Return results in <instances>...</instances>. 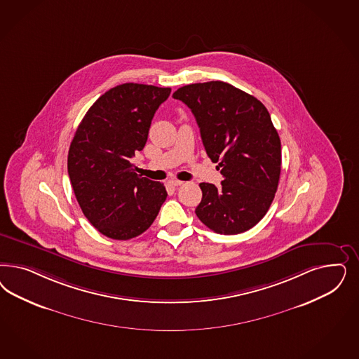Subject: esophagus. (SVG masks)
<instances>
[{
    "mask_svg": "<svg viewBox=\"0 0 359 359\" xmlns=\"http://www.w3.org/2000/svg\"><path fill=\"white\" fill-rule=\"evenodd\" d=\"M169 182H170V185H172V186L184 185V182H182V181H180V180H170V181H169Z\"/></svg>",
    "mask_w": 359,
    "mask_h": 359,
    "instance_id": "obj_1",
    "label": "esophagus"
}]
</instances>
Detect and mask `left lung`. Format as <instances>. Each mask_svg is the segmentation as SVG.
Returning <instances> with one entry per match:
<instances>
[{
	"instance_id": "8db88e82",
	"label": "left lung",
	"mask_w": 359,
	"mask_h": 359,
	"mask_svg": "<svg viewBox=\"0 0 359 359\" xmlns=\"http://www.w3.org/2000/svg\"><path fill=\"white\" fill-rule=\"evenodd\" d=\"M173 97L196 116L206 153L223 175L219 189L199 184L198 218L224 235L252 229L275 198L281 170V142L269 112L252 95L224 81L184 86Z\"/></svg>"
}]
</instances>
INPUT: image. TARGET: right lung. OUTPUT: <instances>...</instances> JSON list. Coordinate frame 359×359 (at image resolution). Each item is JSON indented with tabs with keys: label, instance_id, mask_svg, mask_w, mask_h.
I'll return each instance as SVG.
<instances>
[{
	"label": "right lung",
	"instance_id": "1",
	"mask_svg": "<svg viewBox=\"0 0 359 359\" xmlns=\"http://www.w3.org/2000/svg\"><path fill=\"white\" fill-rule=\"evenodd\" d=\"M170 88L124 83L102 95L83 117L69 145V181L83 214L116 241L151 227L168 197L163 184L140 177L130 158L142 151L158 107Z\"/></svg>",
	"mask_w": 359,
	"mask_h": 359
}]
</instances>
